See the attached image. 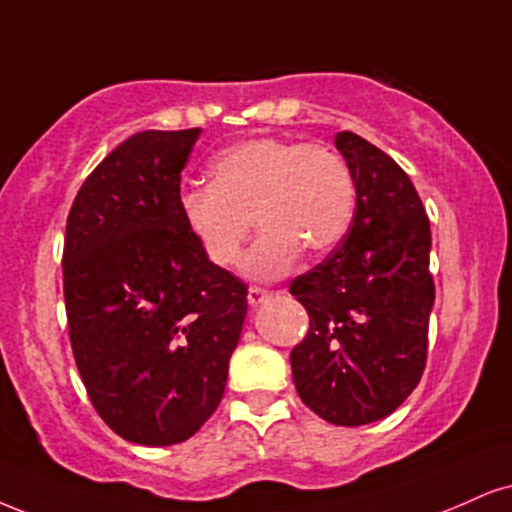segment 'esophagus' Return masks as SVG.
Masks as SVG:
<instances>
[{
    "mask_svg": "<svg viewBox=\"0 0 512 512\" xmlns=\"http://www.w3.org/2000/svg\"><path fill=\"white\" fill-rule=\"evenodd\" d=\"M268 296H270L268 289H261V287H249V296H246V299H249V304H251V306H258V304H263V301H266Z\"/></svg>",
    "mask_w": 512,
    "mask_h": 512,
    "instance_id": "34e87169",
    "label": "esophagus"
}]
</instances>
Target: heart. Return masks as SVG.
<instances>
[{"mask_svg":"<svg viewBox=\"0 0 512 512\" xmlns=\"http://www.w3.org/2000/svg\"><path fill=\"white\" fill-rule=\"evenodd\" d=\"M356 182L339 151L320 142L251 137L220 151L211 185L180 197L189 235L213 266L232 268L256 225L261 237L246 256V275H285L301 249L320 256L349 232Z\"/></svg>","mask_w":512,"mask_h":512,"instance_id":"b5f03b06","label":"heart"}]
</instances>
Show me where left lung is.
I'll return each instance as SVG.
<instances>
[{"label":"left lung","instance_id":"8db88e82","mask_svg":"<svg viewBox=\"0 0 512 512\" xmlns=\"http://www.w3.org/2000/svg\"><path fill=\"white\" fill-rule=\"evenodd\" d=\"M334 144L356 182V213L325 261L289 285L308 311L289 361L315 415L358 427L394 413L425 372L432 232L418 189L389 154L349 130Z\"/></svg>","mask_w":512,"mask_h":512}]
</instances>
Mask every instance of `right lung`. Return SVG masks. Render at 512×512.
<instances>
[{"mask_svg":"<svg viewBox=\"0 0 512 512\" xmlns=\"http://www.w3.org/2000/svg\"><path fill=\"white\" fill-rule=\"evenodd\" d=\"M201 135L144 130L75 194L63 299L75 365L118 437L180 444L216 413L249 287L213 266L180 213V173Z\"/></svg>","mask_w":512,"mask_h":512,"instance_id":"right-lung-1","label":"right lung"}]
</instances>
